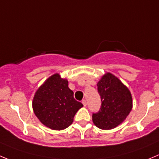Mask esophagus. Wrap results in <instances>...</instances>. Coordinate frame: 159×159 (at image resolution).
<instances>
[{"label": "esophagus", "mask_w": 159, "mask_h": 159, "mask_svg": "<svg viewBox=\"0 0 159 159\" xmlns=\"http://www.w3.org/2000/svg\"><path fill=\"white\" fill-rule=\"evenodd\" d=\"M82 103H83V105H84V107H86V106H87V102H86V100H82Z\"/></svg>", "instance_id": "1"}]
</instances>
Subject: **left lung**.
<instances>
[{
    "instance_id": "1",
    "label": "left lung",
    "mask_w": 159,
    "mask_h": 159,
    "mask_svg": "<svg viewBox=\"0 0 159 159\" xmlns=\"http://www.w3.org/2000/svg\"><path fill=\"white\" fill-rule=\"evenodd\" d=\"M101 99L100 111L93 114V121L101 129H111L124 121L133 107L129 90L118 78L107 73L97 83Z\"/></svg>"
}]
</instances>
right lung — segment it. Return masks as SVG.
I'll return each mask as SVG.
<instances>
[{
    "instance_id": "obj_1",
    "label": "right lung",
    "mask_w": 159,
    "mask_h": 159,
    "mask_svg": "<svg viewBox=\"0 0 159 159\" xmlns=\"http://www.w3.org/2000/svg\"><path fill=\"white\" fill-rule=\"evenodd\" d=\"M83 104L74 98L67 80L56 74L37 90L33 109L41 122L54 130H62L72 124L77 111Z\"/></svg>"
}]
</instances>
